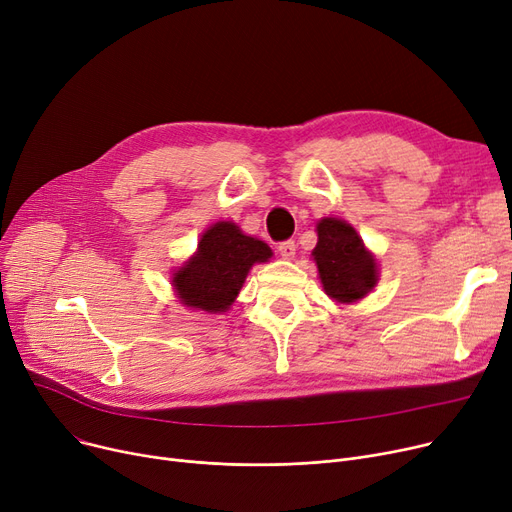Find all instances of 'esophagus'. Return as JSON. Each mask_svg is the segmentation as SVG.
<instances>
[{
  "label": "esophagus",
  "mask_w": 512,
  "mask_h": 512,
  "mask_svg": "<svg viewBox=\"0 0 512 512\" xmlns=\"http://www.w3.org/2000/svg\"><path fill=\"white\" fill-rule=\"evenodd\" d=\"M279 254L283 260H291L295 256V242H291V239H287V242H281L279 244Z\"/></svg>",
  "instance_id": "1"
}]
</instances>
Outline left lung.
<instances>
[{"label": "left lung", "instance_id": "obj_1", "mask_svg": "<svg viewBox=\"0 0 512 512\" xmlns=\"http://www.w3.org/2000/svg\"><path fill=\"white\" fill-rule=\"evenodd\" d=\"M316 231L318 244L312 256L326 295L339 304L359 302L378 283L376 258L343 219L326 217L318 221Z\"/></svg>", "mask_w": 512, "mask_h": 512}]
</instances>
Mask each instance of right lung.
I'll return each mask as SVG.
<instances>
[{
	"mask_svg": "<svg viewBox=\"0 0 512 512\" xmlns=\"http://www.w3.org/2000/svg\"><path fill=\"white\" fill-rule=\"evenodd\" d=\"M273 256L260 239L246 235L231 221L208 227L196 254L173 273V289L179 302L194 310L221 314L231 308L239 289L256 262Z\"/></svg>",
	"mask_w": 512,
	"mask_h": 512,
	"instance_id": "right-lung-1",
	"label": "right lung"
}]
</instances>
